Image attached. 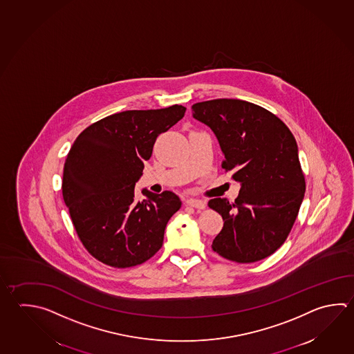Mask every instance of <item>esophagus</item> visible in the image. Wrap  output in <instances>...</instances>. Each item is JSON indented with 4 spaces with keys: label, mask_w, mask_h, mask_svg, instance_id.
<instances>
[{
    "label": "esophagus",
    "mask_w": 354,
    "mask_h": 354,
    "mask_svg": "<svg viewBox=\"0 0 354 354\" xmlns=\"http://www.w3.org/2000/svg\"><path fill=\"white\" fill-rule=\"evenodd\" d=\"M187 204L189 207H196V209H205V203L201 199H187Z\"/></svg>",
    "instance_id": "1"
}]
</instances>
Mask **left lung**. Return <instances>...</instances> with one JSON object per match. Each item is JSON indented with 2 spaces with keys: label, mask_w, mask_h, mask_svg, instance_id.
Instances as JSON below:
<instances>
[{
  "label": "left lung",
  "mask_w": 354,
  "mask_h": 354,
  "mask_svg": "<svg viewBox=\"0 0 354 354\" xmlns=\"http://www.w3.org/2000/svg\"><path fill=\"white\" fill-rule=\"evenodd\" d=\"M192 109L194 119L219 141L221 167L241 184L233 204L225 198L207 203L224 221L212 248L227 261H261L287 239L306 193L293 133L274 113L248 101L216 99Z\"/></svg>",
  "instance_id": "1"
}]
</instances>
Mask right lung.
I'll return each instance as SVG.
<instances>
[{"mask_svg": "<svg viewBox=\"0 0 354 354\" xmlns=\"http://www.w3.org/2000/svg\"><path fill=\"white\" fill-rule=\"evenodd\" d=\"M185 107L127 110L86 127L67 153L62 196L87 252L113 268L141 264L159 252L167 221L181 207L173 192L141 193L135 184L153 144L184 118Z\"/></svg>", "mask_w": 354, "mask_h": 354, "instance_id": "obj_1", "label": "right lung"}]
</instances>
